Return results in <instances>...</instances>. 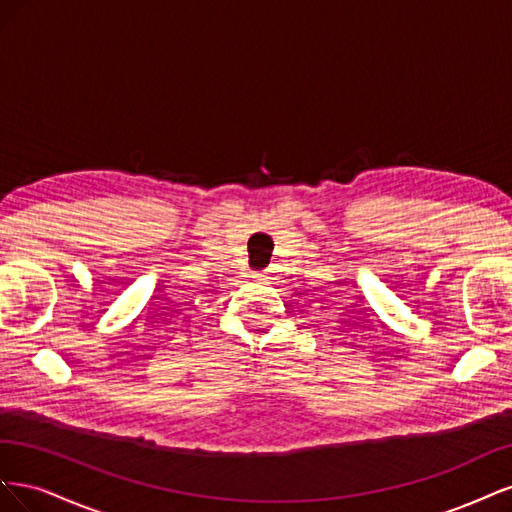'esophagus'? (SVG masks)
Masks as SVG:
<instances>
[{
    "mask_svg": "<svg viewBox=\"0 0 512 512\" xmlns=\"http://www.w3.org/2000/svg\"><path fill=\"white\" fill-rule=\"evenodd\" d=\"M256 280H260V282H265L267 277H265V273H256Z\"/></svg>",
    "mask_w": 512,
    "mask_h": 512,
    "instance_id": "34e87169",
    "label": "esophagus"
}]
</instances>
